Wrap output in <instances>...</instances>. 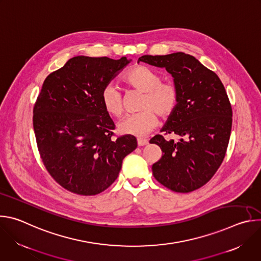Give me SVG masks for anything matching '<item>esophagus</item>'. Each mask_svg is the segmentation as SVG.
I'll return each mask as SVG.
<instances>
[{"mask_svg": "<svg viewBox=\"0 0 261 261\" xmlns=\"http://www.w3.org/2000/svg\"><path fill=\"white\" fill-rule=\"evenodd\" d=\"M148 143V140L147 139H143V138H137V144L139 146H142V145H146Z\"/></svg>", "mask_w": 261, "mask_h": 261, "instance_id": "obj_1", "label": "esophagus"}]
</instances>
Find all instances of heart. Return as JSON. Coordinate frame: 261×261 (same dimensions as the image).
Listing matches in <instances>:
<instances>
[{"label":"heart","mask_w":261,"mask_h":261,"mask_svg":"<svg viewBox=\"0 0 261 261\" xmlns=\"http://www.w3.org/2000/svg\"><path fill=\"white\" fill-rule=\"evenodd\" d=\"M126 85L143 93L139 108L141 111L128 116L119 124L123 134L143 136L152 131L158 124V116L170 117L178 104L179 90L174 82H162V76L155 70L143 65L134 66L124 75ZM104 109L115 118L124 115V98L120 89L114 85H106L101 92Z\"/></svg>","instance_id":"heart-1"}]
</instances>
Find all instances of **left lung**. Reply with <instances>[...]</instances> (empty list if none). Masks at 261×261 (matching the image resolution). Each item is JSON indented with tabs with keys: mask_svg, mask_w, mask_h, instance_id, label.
<instances>
[{
	"mask_svg": "<svg viewBox=\"0 0 261 261\" xmlns=\"http://www.w3.org/2000/svg\"><path fill=\"white\" fill-rule=\"evenodd\" d=\"M139 62L165 68L179 90L178 104L161 130L163 135L150 140L162 151L152 166L153 174L174 192L197 190L214 176L227 151L232 108L225 88L214 71L187 54L145 55ZM168 134L179 136V141H166L164 135Z\"/></svg>",
	"mask_w": 261,
	"mask_h": 261,
	"instance_id": "obj_1",
	"label": "left lung"
}]
</instances>
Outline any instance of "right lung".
Instances as JSON below:
<instances>
[{"label": "right lung", "instance_id": "1", "mask_svg": "<svg viewBox=\"0 0 261 261\" xmlns=\"http://www.w3.org/2000/svg\"><path fill=\"white\" fill-rule=\"evenodd\" d=\"M130 60L79 56L45 79L33 109L42 163L66 190L96 195L119 176L123 159L137 147L132 135L117 136L101 92Z\"/></svg>", "mask_w": 261, "mask_h": 261}]
</instances>
